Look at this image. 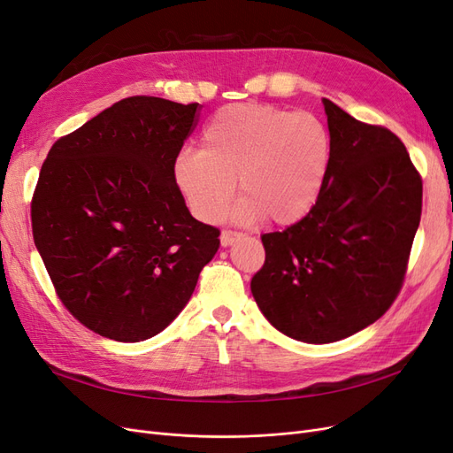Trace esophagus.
Masks as SVG:
<instances>
[{
  "label": "esophagus",
  "instance_id": "esophagus-1",
  "mask_svg": "<svg viewBox=\"0 0 453 453\" xmlns=\"http://www.w3.org/2000/svg\"><path fill=\"white\" fill-rule=\"evenodd\" d=\"M240 236H242L240 232L225 228V230L221 232V245H225V248H226V245H232V243H234V242H236Z\"/></svg>",
  "mask_w": 453,
  "mask_h": 453
}]
</instances>
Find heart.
Listing matches in <instances>:
<instances>
[{
    "mask_svg": "<svg viewBox=\"0 0 453 453\" xmlns=\"http://www.w3.org/2000/svg\"><path fill=\"white\" fill-rule=\"evenodd\" d=\"M331 160V138L308 111L260 104L226 105L202 134V149L175 160V183L202 221H215L234 196L238 221L268 217L293 225L318 200Z\"/></svg>",
    "mask_w": 453,
    "mask_h": 453,
    "instance_id": "1",
    "label": "heart"
}]
</instances>
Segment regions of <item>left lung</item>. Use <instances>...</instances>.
I'll use <instances>...</instances> for the list:
<instances>
[{"instance_id": "1", "label": "left lung", "mask_w": 453, "mask_h": 453, "mask_svg": "<svg viewBox=\"0 0 453 453\" xmlns=\"http://www.w3.org/2000/svg\"><path fill=\"white\" fill-rule=\"evenodd\" d=\"M331 160L313 208L263 234L251 293L285 336L328 344L372 325L399 296L423 183L399 135L323 100Z\"/></svg>"}]
</instances>
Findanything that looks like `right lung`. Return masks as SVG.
<instances>
[{
    "instance_id": "add662e5",
    "label": "right lung",
    "mask_w": 453,
    "mask_h": 453,
    "mask_svg": "<svg viewBox=\"0 0 453 453\" xmlns=\"http://www.w3.org/2000/svg\"><path fill=\"white\" fill-rule=\"evenodd\" d=\"M200 104L130 96L54 142L32 196V232L58 298L96 334L164 331L219 250L188 213L175 160Z\"/></svg>"
}]
</instances>
